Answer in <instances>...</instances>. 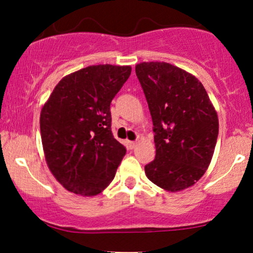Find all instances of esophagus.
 <instances>
[{
	"label": "esophagus",
	"instance_id": "esophagus-1",
	"mask_svg": "<svg viewBox=\"0 0 253 253\" xmlns=\"http://www.w3.org/2000/svg\"><path fill=\"white\" fill-rule=\"evenodd\" d=\"M127 146H128V149L133 150L136 146V141H127Z\"/></svg>",
	"mask_w": 253,
	"mask_h": 253
}]
</instances>
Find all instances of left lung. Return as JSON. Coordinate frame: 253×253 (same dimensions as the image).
<instances>
[{
	"label": "left lung",
	"mask_w": 253,
	"mask_h": 253,
	"mask_svg": "<svg viewBox=\"0 0 253 253\" xmlns=\"http://www.w3.org/2000/svg\"><path fill=\"white\" fill-rule=\"evenodd\" d=\"M135 74L149 103L156 158L145 165L151 182L175 193L199 181L210 167L219 120L195 76L164 62L140 63Z\"/></svg>",
	"instance_id": "1"
}]
</instances>
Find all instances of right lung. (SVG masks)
I'll use <instances>...</instances> for the list:
<instances>
[{
	"label": "right lung",
	"instance_id": "add662e5",
	"mask_svg": "<svg viewBox=\"0 0 253 253\" xmlns=\"http://www.w3.org/2000/svg\"><path fill=\"white\" fill-rule=\"evenodd\" d=\"M130 66L92 65L57 84L40 114L46 163L66 190L94 196L114 178L126 149L112 133L110 102Z\"/></svg>",
	"mask_w": 253,
	"mask_h": 253
}]
</instances>
